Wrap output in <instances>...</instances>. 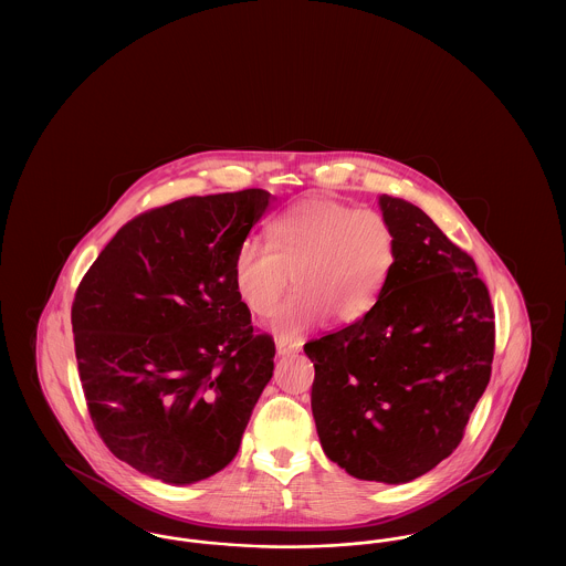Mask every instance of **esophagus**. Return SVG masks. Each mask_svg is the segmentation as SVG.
I'll list each match as a JSON object with an SVG mask.
<instances>
[{
    "instance_id": "esophagus-1",
    "label": "esophagus",
    "mask_w": 566,
    "mask_h": 566,
    "mask_svg": "<svg viewBox=\"0 0 566 566\" xmlns=\"http://www.w3.org/2000/svg\"><path fill=\"white\" fill-rule=\"evenodd\" d=\"M275 352H277V356H291V354H295V346H289L286 342H275Z\"/></svg>"
}]
</instances>
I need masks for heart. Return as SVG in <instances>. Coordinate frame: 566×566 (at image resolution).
<instances>
[{
    "label": "heart",
    "instance_id": "obj_1",
    "mask_svg": "<svg viewBox=\"0 0 566 566\" xmlns=\"http://www.w3.org/2000/svg\"><path fill=\"white\" fill-rule=\"evenodd\" d=\"M397 261V233L386 216L307 197L271 218L265 245L245 242L233 261V286L254 316H271L293 275L296 286L271 331L296 344L335 316L363 321L381 295Z\"/></svg>",
    "mask_w": 566,
    "mask_h": 566
}]
</instances>
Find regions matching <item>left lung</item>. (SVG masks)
I'll use <instances>...</instances> for the list:
<instances>
[{
	"label": "left lung",
	"mask_w": 566,
	"mask_h": 566,
	"mask_svg": "<svg viewBox=\"0 0 566 566\" xmlns=\"http://www.w3.org/2000/svg\"><path fill=\"white\" fill-rule=\"evenodd\" d=\"M377 203L397 261L376 307L303 350L324 454L356 480L407 484L457 450L490 381L494 312L473 259L429 216Z\"/></svg>",
	"instance_id": "1"
}]
</instances>
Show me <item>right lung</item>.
Wrapping results in <instances>:
<instances>
[{
  "label": "right lung",
  "instance_id": "obj_1",
  "mask_svg": "<svg viewBox=\"0 0 566 566\" xmlns=\"http://www.w3.org/2000/svg\"><path fill=\"white\" fill-rule=\"evenodd\" d=\"M268 190L187 197L137 216L82 277L72 328L93 424L118 460L163 484L224 469L275 346L254 335L233 261Z\"/></svg>",
  "mask_w": 566,
  "mask_h": 566
}]
</instances>
